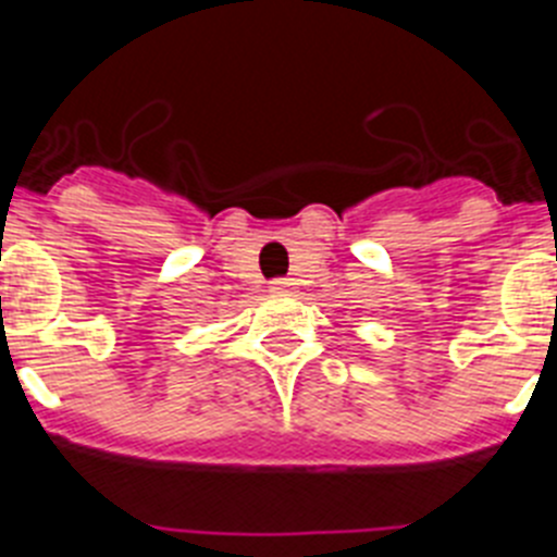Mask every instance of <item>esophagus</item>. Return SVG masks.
<instances>
[{
  "mask_svg": "<svg viewBox=\"0 0 557 557\" xmlns=\"http://www.w3.org/2000/svg\"><path fill=\"white\" fill-rule=\"evenodd\" d=\"M293 287V282H289V278H273V282H270V289H273V293H284V289H289Z\"/></svg>",
  "mask_w": 557,
  "mask_h": 557,
  "instance_id": "esophagus-1",
  "label": "esophagus"
}]
</instances>
